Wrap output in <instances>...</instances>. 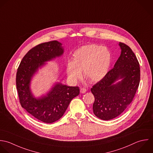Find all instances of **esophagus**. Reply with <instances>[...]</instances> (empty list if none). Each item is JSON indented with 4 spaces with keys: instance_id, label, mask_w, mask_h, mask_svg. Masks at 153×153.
Instances as JSON below:
<instances>
[{
    "instance_id": "esophagus-1",
    "label": "esophagus",
    "mask_w": 153,
    "mask_h": 153,
    "mask_svg": "<svg viewBox=\"0 0 153 153\" xmlns=\"http://www.w3.org/2000/svg\"><path fill=\"white\" fill-rule=\"evenodd\" d=\"M80 93L85 94L86 92V89L85 88H80Z\"/></svg>"
}]
</instances>
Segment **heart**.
<instances>
[{
  "label": "heart",
  "instance_id": "obj_1",
  "mask_svg": "<svg viewBox=\"0 0 153 153\" xmlns=\"http://www.w3.org/2000/svg\"><path fill=\"white\" fill-rule=\"evenodd\" d=\"M111 62L110 51L104 46L88 45L77 49L73 54V61L67 64L69 78L76 82L82 76L90 82H98L107 74Z\"/></svg>",
  "mask_w": 153,
  "mask_h": 153
}]
</instances>
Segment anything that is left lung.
<instances>
[{"label": "left lung", "mask_w": 153, "mask_h": 153, "mask_svg": "<svg viewBox=\"0 0 153 153\" xmlns=\"http://www.w3.org/2000/svg\"><path fill=\"white\" fill-rule=\"evenodd\" d=\"M121 54L105 76L91 88L94 114L104 120L122 114L132 102L140 82V67L132 49L120 42Z\"/></svg>", "instance_id": "obj_1"}]
</instances>
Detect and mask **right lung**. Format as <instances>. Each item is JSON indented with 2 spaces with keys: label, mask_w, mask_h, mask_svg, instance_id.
I'll return each instance as SVG.
<instances>
[{
  "label": "right lung",
  "mask_w": 153,
  "mask_h": 153,
  "mask_svg": "<svg viewBox=\"0 0 153 153\" xmlns=\"http://www.w3.org/2000/svg\"><path fill=\"white\" fill-rule=\"evenodd\" d=\"M63 53L62 44L56 40L39 44L25 54L17 70L16 85L21 105L44 123H52L59 120L71 101L80 93L79 87L68 86L61 83H56L46 95L37 98L31 91V79L39 68Z\"/></svg>",
  "instance_id": "1"
}]
</instances>
